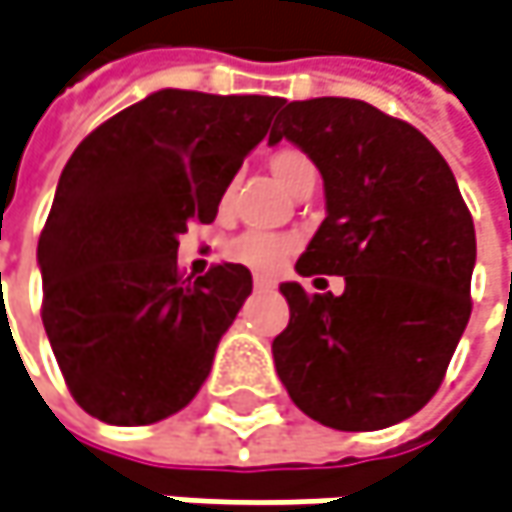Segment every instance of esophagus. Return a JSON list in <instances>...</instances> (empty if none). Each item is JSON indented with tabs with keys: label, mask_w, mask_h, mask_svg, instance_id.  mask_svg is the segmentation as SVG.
Here are the masks:
<instances>
[{
	"label": "esophagus",
	"mask_w": 512,
	"mask_h": 512,
	"mask_svg": "<svg viewBox=\"0 0 512 512\" xmlns=\"http://www.w3.org/2000/svg\"><path fill=\"white\" fill-rule=\"evenodd\" d=\"M253 286H256V288H274V280H271V277H262V274H256V277H253Z\"/></svg>",
	"instance_id": "1"
}]
</instances>
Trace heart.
Segmentation results:
<instances>
[{"instance_id": "obj_1", "label": "heart", "mask_w": 512, "mask_h": 512, "mask_svg": "<svg viewBox=\"0 0 512 512\" xmlns=\"http://www.w3.org/2000/svg\"><path fill=\"white\" fill-rule=\"evenodd\" d=\"M271 173L277 176V182L283 188H294L300 179L306 176H315V164L309 161V156H303L300 150H277L271 156ZM232 200V185H226L224 194H221V206H229ZM297 247V238L294 235H280V232H244L238 235L235 241H229L226 253L229 259L253 268V271H277L288 256L291 250Z\"/></svg>"}]
</instances>
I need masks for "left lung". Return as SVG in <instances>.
<instances>
[{
  "mask_svg": "<svg viewBox=\"0 0 512 512\" xmlns=\"http://www.w3.org/2000/svg\"><path fill=\"white\" fill-rule=\"evenodd\" d=\"M291 141L324 179L327 218L297 274H339L345 291L283 283L288 327L277 374L309 418L380 430L436 395L472 315L475 224L457 179L416 126L380 108L318 96L288 102L268 144Z\"/></svg>",
  "mask_w": 512,
  "mask_h": 512,
  "instance_id": "8db88e82",
  "label": "left lung"
}]
</instances>
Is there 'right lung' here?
<instances>
[{
  "label": "right lung",
  "instance_id": "1",
  "mask_svg": "<svg viewBox=\"0 0 512 512\" xmlns=\"http://www.w3.org/2000/svg\"><path fill=\"white\" fill-rule=\"evenodd\" d=\"M280 96L164 88L94 129L61 170L37 241L43 327L76 404L138 427L191 404L253 291L244 265L185 280L179 235L212 224Z\"/></svg>",
  "mask_w": 512,
  "mask_h": 512
}]
</instances>
